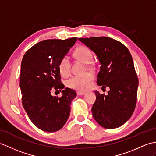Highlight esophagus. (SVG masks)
<instances>
[{
	"label": "esophagus",
	"instance_id": "1",
	"mask_svg": "<svg viewBox=\"0 0 156 156\" xmlns=\"http://www.w3.org/2000/svg\"><path fill=\"white\" fill-rule=\"evenodd\" d=\"M86 94V92H81V91H78L77 92V94L79 96H82V95H84Z\"/></svg>",
	"mask_w": 156,
	"mask_h": 156
}]
</instances>
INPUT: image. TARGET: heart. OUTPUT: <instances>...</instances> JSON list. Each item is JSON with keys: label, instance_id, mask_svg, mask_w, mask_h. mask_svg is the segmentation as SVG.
Returning <instances> with one entry per match:
<instances>
[{"label": "heart", "instance_id": "b5f03b06", "mask_svg": "<svg viewBox=\"0 0 156 156\" xmlns=\"http://www.w3.org/2000/svg\"><path fill=\"white\" fill-rule=\"evenodd\" d=\"M73 56L76 59L86 63L88 66L90 65V62L93 58V53L88 47L84 46H78L74 50ZM58 70L62 76H67L70 73V63L66 57H63L59 61ZM94 79V74L88 72L82 75H74L68 80L67 85L71 88L79 90H86L89 83Z\"/></svg>", "mask_w": 156, "mask_h": 156}]
</instances>
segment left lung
<instances>
[{"mask_svg":"<svg viewBox=\"0 0 156 156\" xmlns=\"http://www.w3.org/2000/svg\"><path fill=\"white\" fill-rule=\"evenodd\" d=\"M98 58L101 64L97 84L109 87L108 95L95 91L94 118L103 128L119 127L132 116L137 102L138 78L127 47L109 37L80 38Z\"/></svg>","mask_w":156,"mask_h":156,"instance_id":"left-lung-1","label":"left lung"}]
</instances>
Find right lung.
I'll return each mask as SVG.
<instances>
[{
	"instance_id": "1",
	"label": "right lung",
	"mask_w": 156,
	"mask_h": 156,
	"mask_svg": "<svg viewBox=\"0 0 156 156\" xmlns=\"http://www.w3.org/2000/svg\"><path fill=\"white\" fill-rule=\"evenodd\" d=\"M77 39L44 40L28 49L22 60V103L32 122L42 131H58L70 115L71 102L76 93L70 88L63 89L58 63ZM54 89H63V96H52Z\"/></svg>"
}]
</instances>
